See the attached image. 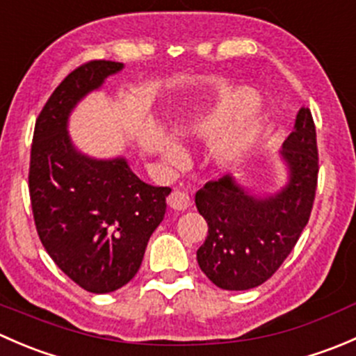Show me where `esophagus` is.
<instances>
[{"instance_id": "obj_1", "label": "esophagus", "mask_w": 356, "mask_h": 356, "mask_svg": "<svg viewBox=\"0 0 356 356\" xmlns=\"http://www.w3.org/2000/svg\"><path fill=\"white\" fill-rule=\"evenodd\" d=\"M168 207L174 208V210H188L191 207V198H189L188 193L184 191H172L167 198Z\"/></svg>"}]
</instances>
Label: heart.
<instances>
[{
    "label": "heart",
    "instance_id": "heart-1",
    "mask_svg": "<svg viewBox=\"0 0 356 356\" xmlns=\"http://www.w3.org/2000/svg\"><path fill=\"white\" fill-rule=\"evenodd\" d=\"M258 132V110L254 95L250 89L239 88L229 91L210 110L191 115L177 136L181 139L210 141L218 138L213 146V156L222 165H234L248 152ZM163 153L168 161L179 163L182 153L170 139L163 141Z\"/></svg>",
    "mask_w": 356,
    "mask_h": 356
}]
</instances>
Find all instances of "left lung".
Segmentation results:
<instances>
[{
	"mask_svg": "<svg viewBox=\"0 0 356 356\" xmlns=\"http://www.w3.org/2000/svg\"><path fill=\"white\" fill-rule=\"evenodd\" d=\"M281 155L288 163L289 181L275 195L254 198L229 175L207 182L196 193V208L208 224L196 258L218 288L245 291L264 284L288 258L308 224L317 191L318 149L314 117L307 106L298 111Z\"/></svg>",
	"mask_w": 356,
	"mask_h": 356,
	"instance_id": "left-lung-1",
	"label": "left lung"
}]
</instances>
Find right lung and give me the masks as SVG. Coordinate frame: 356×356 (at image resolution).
<instances>
[{"label":"right lung","mask_w":356,"mask_h":356,"mask_svg":"<svg viewBox=\"0 0 356 356\" xmlns=\"http://www.w3.org/2000/svg\"><path fill=\"white\" fill-rule=\"evenodd\" d=\"M122 63L91 60L67 75L34 127L29 193L35 231L63 274L89 293H111L141 267L170 188L143 182L125 158L95 160L72 146V108Z\"/></svg>","instance_id":"right-lung-1"}]
</instances>
